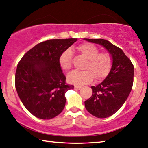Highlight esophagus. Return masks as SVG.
Wrapping results in <instances>:
<instances>
[{"mask_svg":"<svg viewBox=\"0 0 148 148\" xmlns=\"http://www.w3.org/2000/svg\"><path fill=\"white\" fill-rule=\"evenodd\" d=\"M74 88H75L76 89H77V90H80V89H82L81 87H80V86H77V85L74 86Z\"/></svg>","mask_w":148,"mask_h":148,"instance_id":"esophagus-1","label":"esophagus"}]
</instances>
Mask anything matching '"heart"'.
<instances>
[{
    "mask_svg": "<svg viewBox=\"0 0 148 148\" xmlns=\"http://www.w3.org/2000/svg\"><path fill=\"white\" fill-rule=\"evenodd\" d=\"M77 50L88 59L83 72L74 71L68 76V81L76 85H83L91 82L95 78L97 80L105 78L112 67V57L108 52H100L93 44L85 43L77 47ZM72 54L70 50L61 53L59 59V65L63 70L68 72L72 68Z\"/></svg>",
    "mask_w": 148,
    "mask_h": 148,
    "instance_id": "1",
    "label": "heart"
}]
</instances>
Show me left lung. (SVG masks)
<instances>
[{
	"mask_svg": "<svg viewBox=\"0 0 148 148\" xmlns=\"http://www.w3.org/2000/svg\"><path fill=\"white\" fill-rule=\"evenodd\" d=\"M103 46L112 57L111 70L102 82L91 87L93 93L85 102L86 109L98 118L115 113L124 104L133 85L134 66L123 50L103 39H84Z\"/></svg>",
	"mask_w": 148,
	"mask_h": 148,
	"instance_id": "obj_1",
	"label": "left lung"
}]
</instances>
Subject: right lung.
<instances>
[{"instance_id":"obj_1","label":"right lung","mask_w":148,"mask_h":148,"mask_svg":"<svg viewBox=\"0 0 148 148\" xmlns=\"http://www.w3.org/2000/svg\"><path fill=\"white\" fill-rule=\"evenodd\" d=\"M76 41L70 38L41 42L18 63L15 76L17 93L25 108L37 118L52 119L64 108L65 93L74 86L65 84L59 59Z\"/></svg>"}]
</instances>
